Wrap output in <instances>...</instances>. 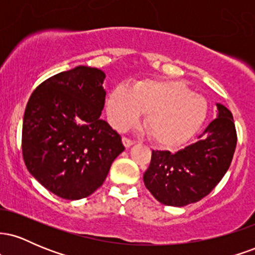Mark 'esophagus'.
<instances>
[{
	"label": "esophagus",
	"instance_id": "34e87169",
	"mask_svg": "<svg viewBox=\"0 0 255 255\" xmlns=\"http://www.w3.org/2000/svg\"><path fill=\"white\" fill-rule=\"evenodd\" d=\"M122 144L125 145V147L128 148L133 145V141H131L130 139H128V137H122Z\"/></svg>",
	"mask_w": 255,
	"mask_h": 255
}]
</instances>
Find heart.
<instances>
[{"label":"heart","instance_id":"heart-1","mask_svg":"<svg viewBox=\"0 0 255 255\" xmlns=\"http://www.w3.org/2000/svg\"><path fill=\"white\" fill-rule=\"evenodd\" d=\"M141 113L152 141L162 148H176L204 124L207 102L184 83L174 80L139 81L131 90L118 85L108 96L107 114L115 129L133 127Z\"/></svg>","mask_w":255,"mask_h":255}]
</instances>
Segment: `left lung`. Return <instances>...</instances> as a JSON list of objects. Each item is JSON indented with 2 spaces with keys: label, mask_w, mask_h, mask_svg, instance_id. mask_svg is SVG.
<instances>
[{
  "label": "left lung",
  "mask_w": 255,
  "mask_h": 255,
  "mask_svg": "<svg viewBox=\"0 0 255 255\" xmlns=\"http://www.w3.org/2000/svg\"><path fill=\"white\" fill-rule=\"evenodd\" d=\"M216 105L217 118L197 142L175 153L152 151L144 183L159 203L176 207L197 203L210 194L229 169L238 142L235 125L230 110Z\"/></svg>",
  "instance_id": "obj_1"
}]
</instances>
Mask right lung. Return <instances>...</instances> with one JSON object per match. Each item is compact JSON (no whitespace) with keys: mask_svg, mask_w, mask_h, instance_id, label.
Masks as SVG:
<instances>
[{"mask_svg":"<svg viewBox=\"0 0 255 255\" xmlns=\"http://www.w3.org/2000/svg\"><path fill=\"white\" fill-rule=\"evenodd\" d=\"M104 79L101 69L78 66L46 79L26 105V168L48 191L67 200L97 191L125 150L118 131L101 119Z\"/></svg>","mask_w":255,"mask_h":255,"instance_id":"add662e5","label":"right lung"}]
</instances>
